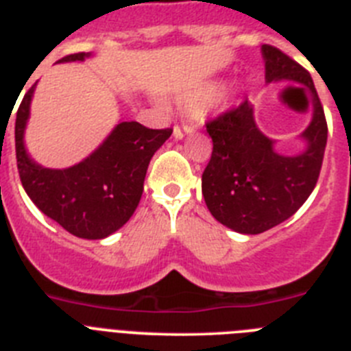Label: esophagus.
<instances>
[{"label": "esophagus", "instance_id": "esophagus-1", "mask_svg": "<svg viewBox=\"0 0 351 351\" xmlns=\"http://www.w3.org/2000/svg\"><path fill=\"white\" fill-rule=\"evenodd\" d=\"M184 132H188V126H184V128H182L181 125L173 126V137H176V138H182Z\"/></svg>", "mask_w": 351, "mask_h": 351}]
</instances>
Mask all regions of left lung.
<instances>
[{
    "instance_id": "left-lung-1",
    "label": "left lung",
    "mask_w": 351,
    "mask_h": 351,
    "mask_svg": "<svg viewBox=\"0 0 351 351\" xmlns=\"http://www.w3.org/2000/svg\"><path fill=\"white\" fill-rule=\"evenodd\" d=\"M265 79L297 80L311 89L315 116L302 133L308 149L280 156L258 132L253 108L244 100L206 123L213 153L202 173V195L214 218L241 234H262L302 206L320 178L327 145V119L311 75L278 47L263 45Z\"/></svg>"
}]
</instances>
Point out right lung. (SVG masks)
<instances>
[{"label": "right lung", "instance_id": "add662e5", "mask_svg": "<svg viewBox=\"0 0 351 351\" xmlns=\"http://www.w3.org/2000/svg\"><path fill=\"white\" fill-rule=\"evenodd\" d=\"M86 52L60 61L84 60ZM35 84L24 95L15 117V156L19 178L27 197L45 216L82 239H104L125 225L141 202L149 161L172 128H145L137 121L116 126L107 141L79 165L64 170L43 169L24 147Z\"/></svg>", "mask_w": 351, "mask_h": 351}]
</instances>
